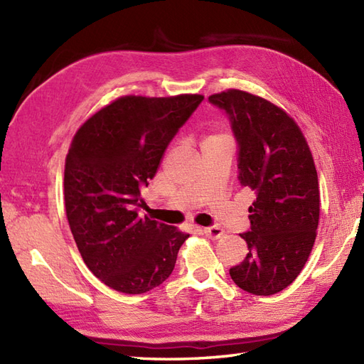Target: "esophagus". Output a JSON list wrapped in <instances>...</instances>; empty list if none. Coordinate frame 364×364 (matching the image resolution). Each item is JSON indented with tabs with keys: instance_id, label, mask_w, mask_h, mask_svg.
Segmentation results:
<instances>
[{
	"instance_id": "esophagus-1",
	"label": "esophagus",
	"mask_w": 364,
	"mask_h": 364,
	"mask_svg": "<svg viewBox=\"0 0 364 364\" xmlns=\"http://www.w3.org/2000/svg\"><path fill=\"white\" fill-rule=\"evenodd\" d=\"M203 233L211 239H219L223 235V230L219 227H206L203 228Z\"/></svg>"
}]
</instances>
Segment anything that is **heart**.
I'll use <instances>...</instances> for the list:
<instances>
[{
    "instance_id": "b5f03b06",
    "label": "heart",
    "mask_w": 364,
    "mask_h": 364,
    "mask_svg": "<svg viewBox=\"0 0 364 364\" xmlns=\"http://www.w3.org/2000/svg\"><path fill=\"white\" fill-rule=\"evenodd\" d=\"M223 139H230L228 136L225 134H210L206 139L203 144H210V142H218V141H223Z\"/></svg>"
}]
</instances>
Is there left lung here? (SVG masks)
Returning a JSON list of instances; mask_svg holds the SVG:
<instances>
[{"mask_svg": "<svg viewBox=\"0 0 364 364\" xmlns=\"http://www.w3.org/2000/svg\"><path fill=\"white\" fill-rule=\"evenodd\" d=\"M228 114L239 144V181L255 191L247 257L230 269L239 288L272 296L289 286L310 257L319 225V181L306 139L291 115L239 89L210 97Z\"/></svg>", "mask_w": 364, "mask_h": 364, "instance_id": "left-lung-1", "label": "left lung"}]
</instances>
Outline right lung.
Wrapping results in <instances>:
<instances>
[{"label":"right lung","instance_id":"right-lung-1","mask_svg":"<svg viewBox=\"0 0 364 364\" xmlns=\"http://www.w3.org/2000/svg\"><path fill=\"white\" fill-rule=\"evenodd\" d=\"M203 95H125L82 123L65 158L67 220L90 272L109 288L144 294L166 282L189 235L139 215L141 191Z\"/></svg>","mask_w":364,"mask_h":364}]
</instances>
